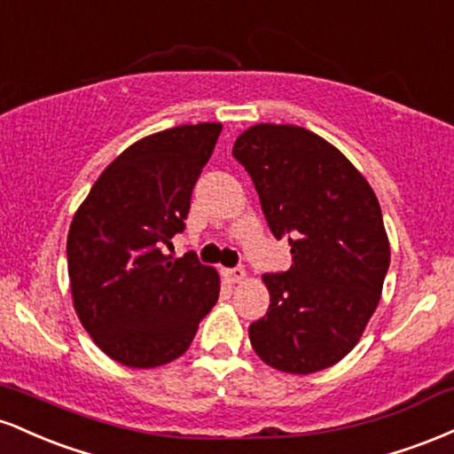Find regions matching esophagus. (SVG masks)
<instances>
[{
	"label": "esophagus",
	"instance_id": "1",
	"mask_svg": "<svg viewBox=\"0 0 454 454\" xmlns=\"http://www.w3.org/2000/svg\"><path fill=\"white\" fill-rule=\"evenodd\" d=\"M223 278H226L228 284H241L247 278V273L243 269H223Z\"/></svg>",
	"mask_w": 454,
	"mask_h": 454
}]
</instances>
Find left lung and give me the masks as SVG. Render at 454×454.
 <instances>
[{
    "instance_id": "left-lung-1",
    "label": "left lung",
    "mask_w": 454,
    "mask_h": 454,
    "mask_svg": "<svg viewBox=\"0 0 454 454\" xmlns=\"http://www.w3.org/2000/svg\"><path fill=\"white\" fill-rule=\"evenodd\" d=\"M232 155L294 260L286 273L262 275L270 305L249 341L278 372H322L356 346L382 296L390 243L378 198L340 149L305 128L256 123Z\"/></svg>"
}]
</instances>
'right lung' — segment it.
I'll use <instances>...</instances> for the list:
<instances>
[{
  "label": "right lung",
  "instance_id": "obj_1",
  "mask_svg": "<svg viewBox=\"0 0 454 454\" xmlns=\"http://www.w3.org/2000/svg\"><path fill=\"white\" fill-rule=\"evenodd\" d=\"M222 123L176 126L119 153L67 232L74 311L100 350L134 369L179 358L220 296V275L164 254L185 228L190 198Z\"/></svg>",
  "mask_w": 454,
  "mask_h": 454
}]
</instances>
